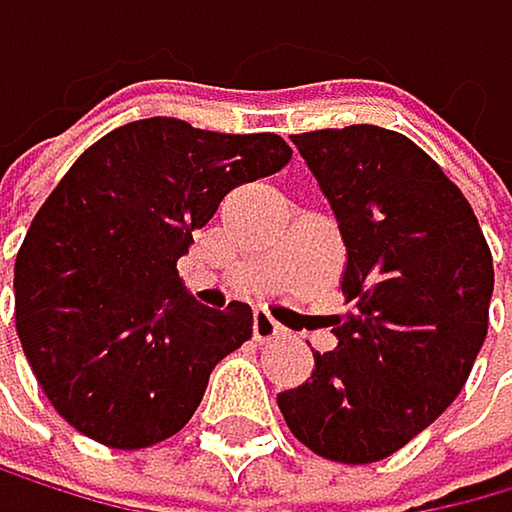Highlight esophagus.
<instances>
[{"label": "esophagus", "instance_id": "34e87169", "mask_svg": "<svg viewBox=\"0 0 512 512\" xmlns=\"http://www.w3.org/2000/svg\"><path fill=\"white\" fill-rule=\"evenodd\" d=\"M282 336V323L272 320L266 311H256L253 314V340L256 343H275Z\"/></svg>", "mask_w": 512, "mask_h": 512}]
</instances>
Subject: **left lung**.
Instances as JSON below:
<instances>
[{
    "label": "left lung",
    "instance_id": "obj_1",
    "mask_svg": "<svg viewBox=\"0 0 512 512\" xmlns=\"http://www.w3.org/2000/svg\"><path fill=\"white\" fill-rule=\"evenodd\" d=\"M346 246L333 352L278 410L307 449L343 465L388 458L458 391L487 336L494 259L478 217L410 137L375 124L295 134Z\"/></svg>",
    "mask_w": 512,
    "mask_h": 512
}]
</instances>
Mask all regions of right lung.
<instances>
[{
	"instance_id": "right-lung-1",
	"label": "right lung",
	"mask_w": 512,
	"mask_h": 512,
	"mask_svg": "<svg viewBox=\"0 0 512 512\" xmlns=\"http://www.w3.org/2000/svg\"><path fill=\"white\" fill-rule=\"evenodd\" d=\"M288 160L278 134L144 118L70 166L18 250L15 327L73 430L147 449L192 420L214 365L253 336V311L198 304L176 262L230 189Z\"/></svg>"
}]
</instances>
